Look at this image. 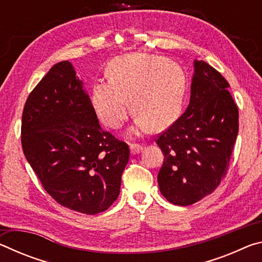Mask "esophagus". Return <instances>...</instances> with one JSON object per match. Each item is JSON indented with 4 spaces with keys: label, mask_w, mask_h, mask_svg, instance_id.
<instances>
[{
    "label": "esophagus",
    "mask_w": 262,
    "mask_h": 262,
    "mask_svg": "<svg viewBox=\"0 0 262 262\" xmlns=\"http://www.w3.org/2000/svg\"><path fill=\"white\" fill-rule=\"evenodd\" d=\"M142 145L140 144H130V151L133 155H136V154H140L142 151Z\"/></svg>",
    "instance_id": "1"
}]
</instances>
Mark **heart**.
Instances as JSON below:
<instances>
[{"label":"heart","instance_id":"obj_1","mask_svg":"<svg viewBox=\"0 0 262 262\" xmlns=\"http://www.w3.org/2000/svg\"><path fill=\"white\" fill-rule=\"evenodd\" d=\"M108 81L92 85L91 104L99 120L119 128L130 111L136 128L161 130L172 125L183 110L186 77L183 68L163 56L132 53L118 57L107 68Z\"/></svg>","mask_w":262,"mask_h":262}]
</instances>
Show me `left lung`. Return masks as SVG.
<instances>
[{"instance_id": "left-lung-1", "label": "left lung", "mask_w": 262, "mask_h": 262, "mask_svg": "<svg viewBox=\"0 0 262 262\" xmlns=\"http://www.w3.org/2000/svg\"><path fill=\"white\" fill-rule=\"evenodd\" d=\"M229 88L216 69L194 60L188 107L157 140L164 154L159 190L173 205L200 201L227 173L239 128Z\"/></svg>"}]
</instances>
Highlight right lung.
<instances>
[{"label":"right lung","mask_w":262,"mask_h":262,"mask_svg":"<svg viewBox=\"0 0 262 262\" xmlns=\"http://www.w3.org/2000/svg\"><path fill=\"white\" fill-rule=\"evenodd\" d=\"M21 147L43 188L61 206L96 215L118 199L129 148L101 129L69 61L53 66L30 94Z\"/></svg>","instance_id":"right-lung-1"}]
</instances>
